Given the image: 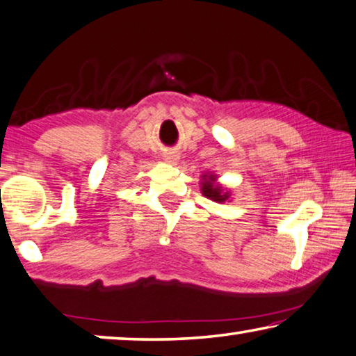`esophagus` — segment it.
<instances>
[{
	"instance_id": "obj_1",
	"label": "esophagus",
	"mask_w": 356,
	"mask_h": 356,
	"mask_svg": "<svg viewBox=\"0 0 356 356\" xmlns=\"http://www.w3.org/2000/svg\"><path fill=\"white\" fill-rule=\"evenodd\" d=\"M177 159H178V156L175 154V152H167V154H165V161L167 162H175Z\"/></svg>"
}]
</instances>
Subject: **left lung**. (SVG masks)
I'll list each match as a JSON object with an SVG mask.
<instances>
[{"label":"left lung","mask_w":356,"mask_h":356,"mask_svg":"<svg viewBox=\"0 0 356 356\" xmlns=\"http://www.w3.org/2000/svg\"><path fill=\"white\" fill-rule=\"evenodd\" d=\"M207 177V175H205ZM205 183H202V194H204L205 197H209V199L215 200V202H224L229 197L227 193H222V189L220 188V186L213 184V181H215V178L210 177V178H204Z\"/></svg>","instance_id":"1"}]
</instances>
